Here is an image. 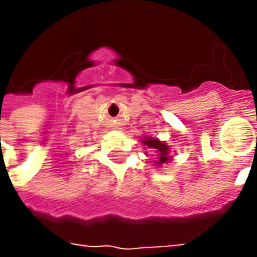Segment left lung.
Here are the masks:
<instances>
[{
  "label": "left lung",
  "mask_w": 257,
  "mask_h": 257,
  "mask_svg": "<svg viewBox=\"0 0 257 257\" xmlns=\"http://www.w3.org/2000/svg\"><path fill=\"white\" fill-rule=\"evenodd\" d=\"M142 142H143V145L149 146L150 149H153L157 153V160L154 161V164L158 167H161L162 164H167L172 160V157L169 156V146L167 143L154 139V138H145V139H142Z\"/></svg>",
  "instance_id": "1"
}]
</instances>
